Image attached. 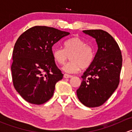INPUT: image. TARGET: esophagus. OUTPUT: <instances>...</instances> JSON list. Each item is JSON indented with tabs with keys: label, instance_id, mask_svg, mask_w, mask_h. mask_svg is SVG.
Masks as SVG:
<instances>
[{
	"label": "esophagus",
	"instance_id": "obj_1",
	"mask_svg": "<svg viewBox=\"0 0 132 132\" xmlns=\"http://www.w3.org/2000/svg\"><path fill=\"white\" fill-rule=\"evenodd\" d=\"M73 76L72 75H68L66 73L64 74V77L65 78H71Z\"/></svg>",
	"mask_w": 132,
	"mask_h": 132
}]
</instances>
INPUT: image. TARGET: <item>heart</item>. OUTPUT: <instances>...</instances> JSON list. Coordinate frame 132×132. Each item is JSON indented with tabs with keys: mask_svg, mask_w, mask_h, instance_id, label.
Instances as JSON below:
<instances>
[{
	"mask_svg": "<svg viewBox=\"0 0 132 132\" xmlns=\"http://www.w3.org/2000/svg\"><path fill=\"white\" fill-rule=\"evenodd\" d=\"M64 48L56 47L53 50L54 60L59 64H64L70 55V61L62 68L64 71L74 73L91 65L94 57L93 50L80 38L75 37L66 41Z\"/></svg>",
	"mask_w": 132,
	"mask_h": 132,
	"instance_id": "obj_1",
	"label": "heart"
}]
</instances>
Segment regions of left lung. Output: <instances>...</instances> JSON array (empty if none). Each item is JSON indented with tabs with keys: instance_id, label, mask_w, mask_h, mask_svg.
<instances>
[{
	"instance_id": "left-lung-1",
	"label": "left lung",
	"mask_w": 132,
	"mask_h": 132,
	"mask_svg": "<svg viewBox=\"0 0 132 132\" xmlns=\"http://www.w3.org/2000/svg\"><path fill=\"white\" fill-rule=\"evenodd\" d=\"M83 32L96 39L98 50L81 77L82 81L77 94L85 106L96 107L103 105L118 87L123 59L118 43L107 32L96 29Z\"/></svg>"
}]
</instances>
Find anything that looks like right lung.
<instances>
[{"label":"right lung","instance_id":"1","mask_svg":"<svg viewBox=\"0 0 132 132\" xmlns=\"http://www.w3.org/2000/svg\"><path fill=\"white\" fill-rule=\"evenodd\" d=\"M70 32L34 26L20 36L13 52V86L30 103L41 105L52 97L55 84L63 77L53 57V45Z\"/></svg>","mask_w":132,"mask_h":132}]
</instances>
